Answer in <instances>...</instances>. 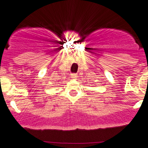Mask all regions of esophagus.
<instances>
[{
	"mask_svg": "<svg viewBox=\"0 0 148 148\" xmlns=\"http://www.w3.org/2000/svg\"><path fill=\"white\" fill-rule=\"evenodd\" d=\"M77 74H75V73H73V74H71V78L73 79H76L77 78Z\"/></svg>",
	"mask_w": 148,
	"mask_h": 148,
	"instance_id": "1",
	"label": "esophagus"
}]
</instances>
